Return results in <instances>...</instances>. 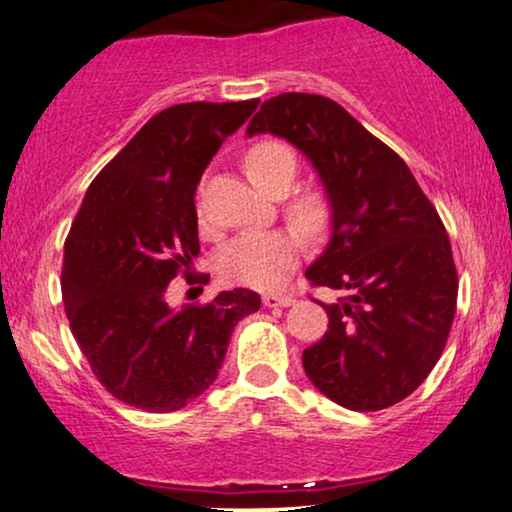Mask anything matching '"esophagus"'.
Returning <instances> with one entry per match:
<instances>
[{
    "mask_svg": "<svg viewBox=\"0 0 512 512\" xmlns=\"http://www.w3.org/2000/svg\"><path fill=\"white\" fill-rule=\"evenodd\" d=\"M294 303V296L287 294H265L263 296V305L265 308H287V305Z\"/></svg>",
    "mask_w": 512,
    "mask_h": 512,
    "instance_id": "esophagus-1",
    "label": "esophagus"
}]
</instances>
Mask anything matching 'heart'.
Returning <instances> with one entry per match:
<instances>
[{"mask_svg": "<svg viewBox=\"0 0 512 512\" xmlns=\"http://www.w3.org/2000/svg\"><path fill=\"white\" fill-rule=\"evenodd\" d=\"M244 169L258 188L270 195H282L294 183L298 162L284 143L261 141L247 152ZM287 211L296 228L305 235L317 237L327 230L331 209L322 192H296L289 199ZM298 256H301V242L291 230H251L237 235L223 249L218 270L225 282L270 291L287 282L298 265Z\"/></svg>", "mask_w": 512, "mask_h": 512, "instance_id": "heart-1", "label": "heart"}]
</instances>
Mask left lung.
Masks as SVG:
<instances>
[{
  "label": "left lung",
  "mask_w": 512,
  "mask_h": 512,
  "mask_svg": "<svg viewBox=\"0 0 512 512\" xmlns=\"http://www.w3.org/2000/svg\"><path fill=\"white\" fill-rule=\"evenodd\" d=\"M247 134L294 143L331 204V240L305 277L345 296L320 303L329 329L303 350L305 374L345 409L402 402L440 360L456 313L459 277L442 218L404 159L331 98H270Z\"/></svg>",
  "instance_id": "1"
}]
</instances>
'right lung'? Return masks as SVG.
<instances>
[{"label":"right lung","mask_w":512,"mask_h":512,"mask_svg":"<svg viewBox=\"0 0 512 512\" xmlns=\"http://www.w3.org/2000/svg\"><path fill=\"white\" fill-rule=\"evenodd\" d=\"M256 108L258 98L157 112L94 178L72 221L65 315L101 386L129 407L167 414L202 395L232 329L261 308L249 289L178 310L164 298L171 280L190 277L199 254V178Z\"/></svg>","instance_id":"add662e5"}]
</instances>
